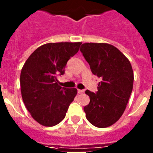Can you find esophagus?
<instances>
[{"instance_id":"34e87169","label":"esophagus","mask_w":153,"mask_h":153,"mask_svg":"<svg viewBox=\"0 0 153 153\" xmlns=\"http://www.w3.org/2000/svg\"><path fill=\"white\" fill-rule=\"evenodd\" d=\"M77 92H78V93H79V94H80V93H83L84 91H83V90H78Z\"/></svg>"}]
</instances>
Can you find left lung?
Here are the masks:
<instances>
[{"mask_svg":"<svg viewBox=\"0 0 153 153\" xmlns=\"http://www.w3.org/2000/svg\"><path fill=\"white\" fill-rule=\"evenodd\" d=\"M80 51L92 73L101 79L97 93L85 92L90 100L83 108L86 117L96 127L110 126L122 117L132 93L134 76L131 63L111 44L86 43Z\"/></svg>","mask_w":153,"mask_h":153,"instance_id":"8db88e82","label":"left lung"}]
</instances>
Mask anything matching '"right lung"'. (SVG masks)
I'll list each match as a JSON object with an SVG mask.
<instances>
[{"label": "right lung", "mask_w": 153, "mask_h": 153, "mask_svg": "<svg viewBox=\"0 0 153 153\" xmlns=\"http://www.w3.org/2000/svg\"><path fill=\"white\" fill-rule=\"evenodd\" d=\"M82 43H49L40 46L28 57L21 73V90L27 109L36 122L53 126L64 119L77 93L76 88L60 86L70 57Z\"/></svg>", "instance_id": "right-lung-1"}]
</instances>
